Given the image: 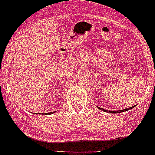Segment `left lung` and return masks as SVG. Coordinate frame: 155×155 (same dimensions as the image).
<instances>
[{"instance_id": "obj_1", "label": "left lung", "mask_w": 155, "mask_h": 155, "mask_svg": "<svg viewBox=\"0 0 155 155\" xmlns=\"http://www.w3.org/2000/svg\"><path fill=\"white\" fill-rule=\"evenodd\" d=\"M136 106H137V104L134 105V106L131 107L126 108V109L121 110H107L103 109V108L99 107H98L99 110H102V111H104L105 113H122V112H125V111H127V110H130V109H132V108L135 107H136Z\"/></svg>"}]
</instances>
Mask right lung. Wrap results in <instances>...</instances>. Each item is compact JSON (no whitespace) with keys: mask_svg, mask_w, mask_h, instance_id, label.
<instances>
[{"mask_svg":"<svg viewBox=\"0 0 155 155\" xmlns=\"http://www.w3.org/2000/svg\"><path fill=\"white\" fill-rule=\"evenodd\" d=\"M56 113V111H54V112H51V113H46V114H52V113ZM36 114H37V113H36ZM39 114H42V113H39Z\"/></svg>","mask_w":155,"mask_h":155,"instance_id":"right-lung-1","label":"right lung"}]
</instances>
